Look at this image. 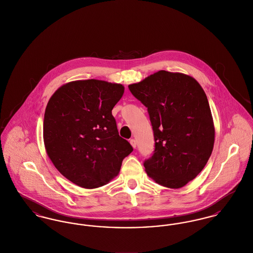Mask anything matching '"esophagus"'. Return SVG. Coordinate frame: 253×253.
Returning <instances> with one entry per match:
<instances>
[{"label":"esophagus","instance_id":"obj_1","mask_svg":"<svg viewBox=\"0 0 253 253\" xmlns=\"http://www.w3.org/2000/svg\"><path fill=\"white\" fill-rule=\"evenodd\" d=\"M129 142H130V145H131V146H132V148H133V149H136V146H137V143H136V141H135L134 139H131V140H130V141H129Z\"/></svg>","mask_w":253,"mask_h":253}]
</instances>
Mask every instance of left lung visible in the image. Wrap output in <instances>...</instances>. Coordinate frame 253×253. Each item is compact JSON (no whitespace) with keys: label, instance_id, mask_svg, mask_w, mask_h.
Masks as SVG:
<instances>
[{"label":"left lung","instance_id":"1","mask_svg":"<svg viewBox=\"0 0 253 253\" xmlns=\"http://www.w3.org/2000/svg\"><path fill=\"white\" fill-rule=\"evenodd\" d=\"M128 88L148 107L153 129L155 151L144 163L147 174L164 187L185 186L214 148L215 126L204 90L193 77L164 70Z\"/></svg>","mask_w":253,"mask_h":253}]
</instances>
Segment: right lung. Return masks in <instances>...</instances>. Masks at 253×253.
<instances>
[{
  "mask_svg": "<svg viewBox=\"0 0 253 253\" xmlns=\"http://www.w3.org/2000/svg\"><path fill=\"white\" fill-rule=\"evenodd\" d=\"M124 92L120 84L75 81L60 86L48 101L43 123L46 152L76 185L93 189L107 184L133 151L120 137L111 112Z\"/></svg>",
  "mask_w": 253,
  "mask_h": 253,
  "instance_id": "right-lung-1",
  "label": "right lung"
}]
</instances>
